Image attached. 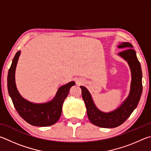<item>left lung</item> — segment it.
I'll use <instances>...</instances> for the list:
<instances>
[{"label": "left lung", "instance_id": "obj_1", "mask_svg": "<svg viewBox=\"0 0 151 151\" xmlns=\"http://www.w3.org/2000/svg\"><path fill=\"white\" fill-rule=\"evenodd\" d=\"M118 47L125 49L118 55L127 62L131 69L132 79L129 96L121 106L111 112H102L96 106L87 88L80 86L89 120L93 125L103 128H115L125 122L136 109L142 91L141 67L136 52L133 49V45L129 42H123Z\"/></svg>", "mask_w": 151, "mask_h": 151}]
</instances>
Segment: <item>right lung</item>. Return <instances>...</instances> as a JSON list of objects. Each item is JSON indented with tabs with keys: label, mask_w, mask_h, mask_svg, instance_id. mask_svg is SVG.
I'll return each instance as SVG.
<instances>
[{
	"label": "right lung",
	"mask_w": 151,
	"mask_h": 151,
	"mask_svg": "<svg viewBox=\"0 0 151 151\" xmlns=\"http://www.w3.org/2000/svg\"><path fill=\"white\" fill-rule=\"evenodd\" d=\"M18 51L13 58L7 78L8 91L16 110L26 122L37 127H47L55 124L62 114V105L67 97L70 89L76 84L74 81L65 84L58 89L52 101L45 104H34L20 96L15 83V70L20 56Z\"/></svg>",
	"instance_id": "add662e5"
}]
</instances>
